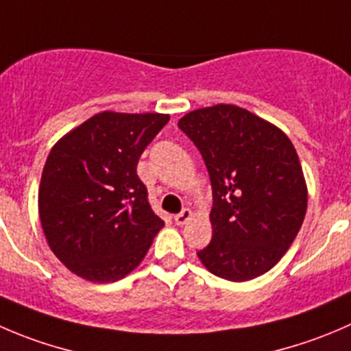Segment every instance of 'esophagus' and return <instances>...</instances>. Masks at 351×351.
<instances>
[{
	"instance_id": "34e87169",
	"label": "esophagus",
	"mask_w": 351,
	"mask_h": 351,
	"mask_svg": "<svg viewBox=\"0 0 351 351\" xmlns=\"http://www.w3.org/2000/svg\"><path fill=\"white\" fill-rule=\"evenodd\" d=\"M190 219H192V210L190 209H183L182 213L176 214L175 216V223L178 224V226H183V224L189 223Z\"/></svg>"
}]
</instances>
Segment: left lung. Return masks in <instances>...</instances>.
Returning <instances> with one entry per match:
<instances>
[{
	"instance_id": "8db88e82",
	"label": "left lung",
	"mask_w": 351,
	"mask_h": 351,
	"mask_svg": "<svg viewBox=\"0 0 351 351\" xmlns=\"http://www.w3.org/2000/svg\"><path fill=\"white\" fill-rule=\"evenodd\" d=\"M178 127L202 154L213 186V238L197 252L200 262L237 283L273 269L307 213V183L291 141L233 104L190 111Z\"/></svg>"
}]
</instances>
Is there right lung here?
Listing matches in <instances>:
<instances>
[{
  "label": "right lung",
  "instance_id": "add662e5",
  "mask_svg": "<svg viewBox=\"0 0 351 351\" xmlns=\"http://www.w3.org/2000/svg\"><path fill=\"white\" fill-rule=\"evenodd\" d=\"M169 114H94L51 149L39 217L53 254L77 276L113 283L142 262L165 221L137 175L138 158Z\"/></svg>",
  "mask_w": 351,
  "mask_h": 351
}]
</instances>
